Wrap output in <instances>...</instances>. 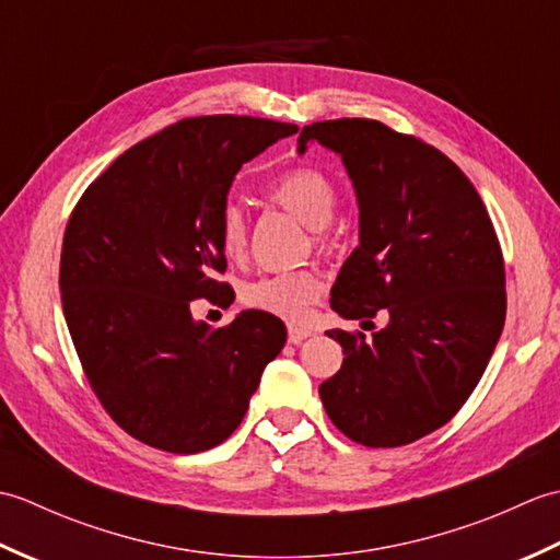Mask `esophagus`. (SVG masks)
<instances>
[{
    "label": "esophagus",
    "mask_w": 560,
    "mask_h": 560,
    "mask_svg": "<svg viewBox=\"0 0 560 560\" xmlns=\"http://www.w3.org/2000/svg\"><path fill=\"white\" fill-rule=\"evenodd\" d=\"M311 335H313V331L303 327V325H289V341L291 343H301L303 339H307Z\"/></svg>",
    "instance_id": "34e87169"
}]
</instances>
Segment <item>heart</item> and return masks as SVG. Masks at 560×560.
I'll return each instance as SVG.
<instances>
[{"mask_svg":"<svg viewBox=\"0 0 560 560\" xmlns=\"http://www.w3.org/2000/svg\"><path fill=\"white\" fill-rule=\"evenodd\" d=\"M267 199L273 207L291 213L299 219L305 229L313 231L315 243L319 247L327 245V229L325 225L335 217L337 209V187L329 177L317 168H295L287 175H281L277 183H271L267 189ZM219 241L223 255L229 259H241L247 247V221L245 213L237 205H225L219 219ZM323 291V281L315 271H283V273H267L249 281L243 287V301L271 315L301 319L307 307Z\"/></svg>","mask_w":560,"mask_h":560,"instance_id":"1","label":"heart"}]
</instances>
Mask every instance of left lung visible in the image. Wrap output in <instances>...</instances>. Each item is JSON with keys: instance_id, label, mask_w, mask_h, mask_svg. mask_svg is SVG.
Returning a JSON list of instances; mask_svg holds the SVG:
<instances>
[{"instance_id": "left-lung-1", "label": "left lung", "mask_w": 560, "mask_h": 560, "mask_svg": "<svg viewBox=\"0 0 560 560\" xmlns=\"http://www.w3.org/2000/svg\"><path fill=\"white\" fill-rule=\"evenodd\" d=\"M341 156L359 199V247L343 261L331 307L387 325L331 329L339 373L319 385L339 431L365 447L409 445L469 399L505 323V265L477 189L445 153L377 120L303 127Z\"/></svg>"}]
</instances>
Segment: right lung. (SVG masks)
<instances>
[{"mask_svg": "<svg viewBox=\"0 0 560 560\" xmlns=\"http://www.w3.org/2000/svg\"><path fill=\"white\" fill-rule=\"evenodd\" d=\"M293 132L261 117H187L127 149L71 211L59 259L69 335L105 411L141 443L175 455L223 443L287 343L265 311L211 327L189 303L229 301L213 279L225 271L229 189Z\"/></svg>", "mask_w": 560, "mask_h": 560, "instance_id": "add662e5", "label": "right lung"}]
</instances>
